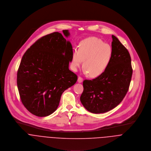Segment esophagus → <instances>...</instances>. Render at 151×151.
<instances>
[{"mask_svg":"<svg viewBox=\"0 0 151 151\" xmlns=\"http://www.w3.org/2000/svg\"><path fill=\"white\" fill-rule=\"evenodd\" d=\"M83 78L82 77H78V83H82L83 82Z\"/></svg>","mask_w":151,"mask_h":151,"instance_id":"34e87169","label":"esophagus"}]
</instances>
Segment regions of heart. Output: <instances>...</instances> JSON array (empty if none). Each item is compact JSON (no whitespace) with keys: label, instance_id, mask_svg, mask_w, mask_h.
<instances>
[{"label":"heart","instance_id":"b5f03b06","mask_svg":"<svg viewBox=\"0 0 151 151\" xmlns=\"http://www.w3.org/2000/svg\"><path fill=\"white\" fill-rule=\"evenodd\" d=\"M112 55L111 46L95 37L82 40L78 50L73 53L71 67L76 71L84 61V67L90 76L97 77L102 74L109 65Z\"/></svg>","mask_w":151,"mask_h":151}]
</instances>
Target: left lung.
Masks as SVG:
<instances>
[{"mask_svg":"<svg viewBox=\"0 0 151 151\" xmlns=\"http://www.w3.org/2000/svg\"><path fill=\"white\" fill-rule=\"evenodd\" d=\"M112 38V55L107 68L96 78L83 83L80 101L92 113L114 109L123 101L130 86L133 73L130 53L115 36Z\"/></svg>","mask_w":151,"mask_h":151,"instance_id":"8db88e82","label":"left lung"}]
</instances>
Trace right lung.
Segmentation results:
<instances>
[{"instance_id": "obj_1", "label": "right lung", "mask_w": 151, "mask_h": 151, "mask_svg": "<svg viewBox=\"0 0 151 151\" xmlns=\"http://www.w3.org/2000/svg\"><path fill=\"white\" fill-rule=\"evenodd\" d=\"M70 36L68 30H63ZM73 47L61 33L54 32L38 39L24 54L17 72V86L26 109L37 116L55 112L61 95L77 80L69 70Z\"/></svg>"}]
</instances>
